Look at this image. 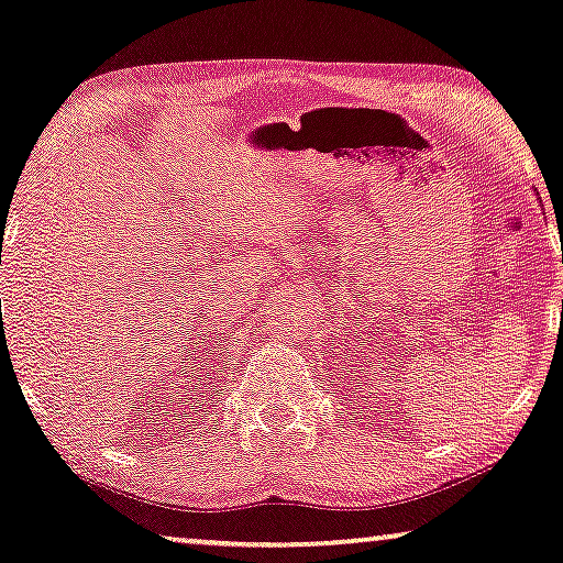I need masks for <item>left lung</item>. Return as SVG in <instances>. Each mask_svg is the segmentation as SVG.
Here are the masks:
<instances>
[{
	"label": "left lung",
	"instance_id": "1",
	"mask_svg": "<svg viewBox=\"0 0 563 563\" xmlns=\"http://www.w3.org/2000/svg\"><path fill=\"white\" fill-rule=\"evenodd\" d=\"M536 196H538V191H536Z\"/></svg>",
	"mask_w": 563,
	"mask_h": 563
}]
</instances>
